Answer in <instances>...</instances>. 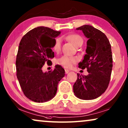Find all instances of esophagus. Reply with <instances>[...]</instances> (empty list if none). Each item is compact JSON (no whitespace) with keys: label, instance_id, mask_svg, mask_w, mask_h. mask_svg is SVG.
<instances>
[{"label":"esophagus","instance_id":"obj_1","mask_svg":"<svg viewBox=\"0 0 128 128\" xmlns=\"http://www.w3.org/2000/svg\"><path fill=\"white\" fill-rule=\"evenodd\" d=\"M70 72V71L68 70H67V69H66L65 70V72H66V74H68V73Z\"/></svg>","mask_w":128,"mask_h":128}]
</instances>
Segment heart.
Returning a JSON list of instances; mask_svg holds the SVG:
<instances>
[{
  "label": "heart",
  "instance_id": "obj_1",
  "mask_svg": "<svg viewBox=\"0 0 128 128\" xmlns=\"http://www.w3.org/2000/svg\"><path fill=\"white\" fill-rule=\"evenodd\" d=\"M67 39L71 42L75 47H79L81 46L84 42V40L82 37L80 35L76 34H71L67 36ZM61 46V38L56 39L55 44H54L53 47V50L56 52H58L60 51ZM77 60L74 57H68L67 56H63L59 58H58L56 61L57 64L62 66L63 67L66 68H70L74 65L76 62Z\"/></svg>",
  "mask_w": 128,
  "mask_h": 128
}]
</instances>
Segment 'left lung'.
<instances>
[{"instance_id":"left-lung-1","label":"left lung","mask_w":128,"mask_h":128,"mask_svg":"<svg viewBox=\"0 0 128 128\" xmlns=\"http://www.w3.org/2000/svg\"><path fill=\"white\" fill-rule=\"evenodd\" d=\"M76 30H82L87 41L83 60L78 64L80 68H86L87 76H80L73 86L75 95L84 100H91L102 94L108 88L112 69L111 46L104 33L90 25Z\"/></svg>"}]
</instances>
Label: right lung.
<instances>
[{
	"label": "right lung",
	"instance_id": "right-lung-1",
	"mask_svg": "<svg viewBox=\"0 0 128 128\" xmlns=\"http://www.w3.org/2000/svg\"><path fill=\"white\" fill-rule=\"evenodd\" d=\"M60 32L46 27H37L22 37L17 54L16 76L22 91L36 102L48 101L55 96L59 81L65 76L62 67L43 72L42 67L54 57L52 48Z\"/></svg>",
	"mask_w": 128,
	"mask_h": 128
}]
</instances>
